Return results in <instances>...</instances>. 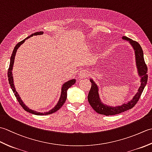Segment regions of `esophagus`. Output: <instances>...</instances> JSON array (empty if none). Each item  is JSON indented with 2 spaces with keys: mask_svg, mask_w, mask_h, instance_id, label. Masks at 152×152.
Wrapping results in <instances>:
<instances>
[{
  "mask_svg": "<svg viewBox=\"0 0 152 152\" xmlns=\"http://www.w3.org/2000/svg\"><path fill=\"white\" fill-rule=\"evenodd\" d=\"M88 76V71L85 70H80L78 74V78H80V79L86 78V77Z\"/></svg>",
  "mask_w": 152,
  "mask_h": 152,
  "instance_id": "esophagus-1",
  "label": "esophagus"
}]
</instances>
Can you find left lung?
Segmentation results:
<instances>
[{
	"mask_svg": "<svg viewBox=\"0 0 152 152\" xmlns=\"http://www.w3.org/2000/svg\"><path fill=\"white\" fill-rule=\"evenodd\" d=\"M122 39L128 40L129 43L133 46L134 50L135 53V59H136V65L137 67L138 73L139 74V76L141 77L140 82L141 85L140 88H138V92L135 95L133 99L131 101H129L127 103L123 104L121 106H110L104 104L101 102L99 95V88L97 85L93 82L92 79H90V81L91 82V89L89 92L88 99L89 104L91 106L93 110L97 112L98 114L105 115H112L115 114H119L121 112L127 111L128 110L133 108L134 105L137 104L138 100H139L142 93L143 92V90L146 86L147 81H148V68L146 64L145 63L144 59L143 51L140 45L137 42L127 37L124 36L122 37Z\"/></svg>",
	"mask_w": 152,
	"mask_h": 152,
	"instance_id": "obj_1",
	"label": "left lung"
}]
</instances>
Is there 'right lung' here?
<instances>
[{
  "mask_svg": "<svg viewBox=\"0 0 152 152\" xmlns=\"http://www.w3.org/2000/svg\"><path fill=\"white\" fill-rule=\"evenodd\" d=\"M44 34V32H42V31L37 32V33H35L34 34H32L31 35H30L29 37H27L26 38H25L23 40H22V41L20 42H19V43L17 44V45H16V46H15L14 50H13L12 56L10 57V66H9L8 70V77L9 83H10V85L11 88L12 89L13 92H14V93L16 99H18L19 104H20L22 106L23 108L25 111H27V112H29V113H31V114H33L38 115L51 114H53V113H54V112H57L58 110H59L61 106L63 105L64 102L66 101V97H67V90H68V89L70 88V87L72 86V85H74L76 82V80L72 79V80H69V81H67L66 82L63 83V85L62 86V88H61V96H60V99L59 100V101H58L57 104L56 106H55V107L51 110H50L49 112L41 113V112H38L37 111L33 110H31L28 107H27V106L24 104L23 102V101L20 98V96H19V95L18 94V93L16 91V90H15V86H14V80H13L12 72V69H13V65H14V59H15L16 51H17V50L18 49L19 47L25 41V40L28 39V38H31V37L34 36V35H41V34Z\"/></svg>",
  "mask_w": 152,
  "mask_h": 152,
  "instance_id": "right-lung-1",
  "label": "right lung"
}]
</instances>
